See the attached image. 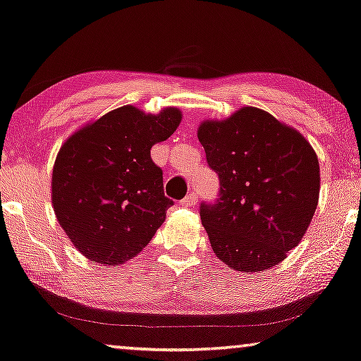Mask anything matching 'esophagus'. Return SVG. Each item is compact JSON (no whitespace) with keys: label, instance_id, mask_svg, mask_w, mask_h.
<instances>
[{"label":"esophagus","instance_id":"34e87169","mask_svg":"<svg viewBox=\"0 0 361 361\" xmlns=\"http://www.w3.org/2000/svg\"><path fill=\"white\" fill-rule=\"evenodd\" d=\"M196 202V195L195 192H191V195H188L185 200H181V206H185V207H190V206H192Z\"/></svg>","mask_w":361,"mask_h":361}]
</instances>
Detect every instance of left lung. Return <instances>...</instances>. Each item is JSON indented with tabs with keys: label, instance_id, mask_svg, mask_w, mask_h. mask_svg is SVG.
I'll use <instances>...</instances> for the list:
<instances>
[{
	"label": "left lung",
	"instance_id": "8db88e82",
	"mask_svg": "<svg viewBox=\"0 0 361 361\" xmlns=\"http://www.w3.org/2000/svg\"><path fill=\"white\" fill-rule=\"evenodd\" d=\"M197 139L221 181L219 200L200 212L216 257L242 273L278 265L316 212L321 170L312 145L253 106L202 121Z\"/></svg>",
	"mask_w": 361,
	"mask_h": 361
}]
</instances>
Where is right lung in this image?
I'll list each match as a JSON object with an SVG mask.
<instances>
[{
  "instance_id": "right-lung-1",
  "label": "right lung",
  "mask_w": 361,
  "mask_h": 361,
  "mask_svg": "<svg viewBox=\"0 0 361 361\" xmlns=\"http://www.w3.org/2000/svg\"><path fill=\"white\" fill-rule=\"evenodd\" d=\"M181 111L121 106L75 130L52 170V207L70 242L90 262L123 265L144 250L166 209L161 170L150 149L173 134Z\"/></svg>"
}]
</instances>
